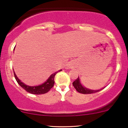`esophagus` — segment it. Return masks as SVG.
Masks as SVG:
<instances>
[{
    "instance_id": "obj_1",
    "label": "esophagus",
    "mask_w": 128,
    "mask_h": 128,
    "mask_svg": "<svg viewBox=\"0 0 128 128\" xmlns=\"http://www.w3.org/2000/svg\"><path fill=\"white\" fill-rule=\"evenodd\" d=\"M68 67H69V66H68Z\"/></svg>"
}]
</instances>
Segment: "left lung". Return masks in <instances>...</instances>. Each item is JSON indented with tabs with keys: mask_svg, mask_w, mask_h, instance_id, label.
<instances>
[{
	"mask_svg": "<svg viewBox=\"0 0 128 128\" xmlns=\"http://www.w3.org/2000/svg\"><path fill=\"white\" fill-rule=\"evenodd\" d=\"M72 85L74 87V88H76V90H77V92H79V93H82V94H92V93H96V92H99L100 90H102V89H100V90H91V89H88V88H86V87L83 86L82 85V84L80 83V78H79V77L77 78L76 80L74 81V82L72 83Z\"/></svg>",
	"mask_w": 128,
	"mask_h": 128,
	"instance_id": "1",
	"label": "left lung"
}]
</instances>
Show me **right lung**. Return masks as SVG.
<instances>
[{
    "label": "right lung",
    "mask_w": 128,
    "mask_h": 128,
    "mask_svg": "<svg viewBox=\"0 0 128 128\" xmlns=\"http://www.w3.org/2000/svg\"><path fill=\"white\" fill-rule=\"evenodd\" d=\"M61 70H60L58 72L51 74V75L49 77V78L47 79V80H46V82H45L43 84H42L41 85L35 86H30L26 85L25 84H24L23 82H21V81L18 78V77L16 75L14 70V78H15L18 83L24 90H25L26 91L31 94H45L47 93V92H49L50 90L54 86L55 76L56 75V74L57 73V72H61Z\"/></svg>",
    "instance_id": "right-lung-1"
}]
</instances>
